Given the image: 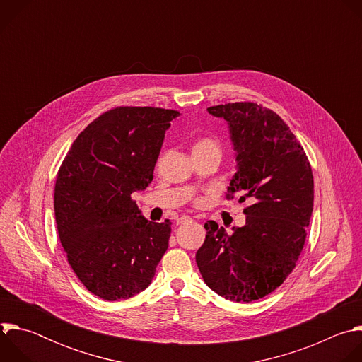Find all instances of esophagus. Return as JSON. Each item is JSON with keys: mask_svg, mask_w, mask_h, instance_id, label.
Listing matches in <instances>:
<instances>
[{"mask_svg": "<svg viewBox=\"0 0 362 362\" xmlns=\"http://www.w3.org/2000/svg\"><path fill=\"white\" fill-rule=\"evenodd\" d=\"M187 221H190V216H180L179 219H177V225H182V223H185V222H187Z\"/></svg>", "mask_w": 362, "mask_h": 362, "instance_id": "esophagus-1", "label": "esophagus"}]
</instances>
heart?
I'll return each instance as SVG.
<instances>
[{
    "mask_svg": "<svg viewBox=\"0 0 362 362\" xmlns=\"http://www.w3.org/2000/svg\"><path fill=\"white\" fill-rule=\"evenodd\" d=\"M200 150H218V151H221L218 141H215L214 139H209V137H203V139H199L196 141V144L193 146V151H200Z\"/></svg>",
    "mask_w": 362,
    "mask_h": 362,
    "instance_id": "obj_1",
    "label": "heart"
}]
</instances>
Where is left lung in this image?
<instances>
[{"label": "left lung", "instance_id": "8db88e82", "mask_svg": "<svg viewBox=\"0 0 362 362\" xmlns=\"http://www.w3.org/2000/svg\"><path fill=\"white\" fill-rule=\"evenodd\" d=\"M228 122L236 173L228 199H250L246 223L228 233L216 222L196 252L204 284L235 302L261 299L293 271L314 208V176L303 147L272 110L250 101L209 107Z\"/></svg>", "mask_w": 362, "mask_h": 362}]
</instances>
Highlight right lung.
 <instances>
[{
  "instance_id": "add662e5",
  "label": "right lung",
  "mask_w": 362,
  "mask_h": 362,
  "mask_svg": "<svg viewBox=\"0 0 362 362\" xmlns=\"http://www.w3.org/2000/svg\"><path fill=\"white\" fill-rule=\"evenodd\" d=\"M180 113L116 107L74 140L60 166L54 212L67 261L106 300L144 291L168 250L172 222H148L132 194L153 180L165 133Z\"/></svg>"
}]
</instances>
